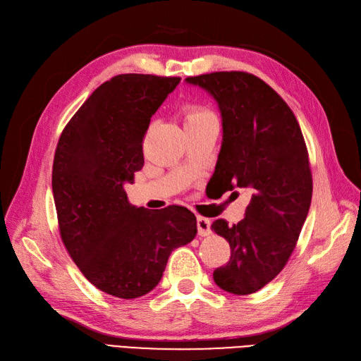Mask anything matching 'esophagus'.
Here are the masks:
<instances>
[{"label": "esophagus", "instance_id": "obj_1", "mask_svg": "<svg viewBox=\"0 0 361 361\" xmlns=\"http://www.w3.org/2000/svg\"><path fill=\"white\" fill-rule=\"evenodd\" d=\"M197 231L200 236H207L211 233V221L204 216L197 215Z\"/></svg>", "mask_w": 361, "mask_h": 361}]
</instances>
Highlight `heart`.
Here are the masks:
<instances>
[{
  "label": "heart",
  "instance_id": "obj_1",
  "mask_svg": "<svg viewBox=\"0 0 361 361\" xmlns=\"http://www.w3.org/2000/svg\"><path fill=\"white\" fill-rule=\"evenodd\" d=\"M183 116H185V125L202 122V120H204V118L214 117V114L209 110H206V108L197 106V105H190L185 108Z\"/></svg>",
  "mask_w": 361,
  "mask_h": 361
}]
</instances>
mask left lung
Instances as JSON below:
<instances>
[{
  "instance_id": "obj_1",
  "label": "left lung",
  "mask_w": 361,
  "mask_h": 361,
  "mask_svg": "<svg viewBox=\"0 0 361 361\" xmlns=\"http://www.w3.org/2000/svg\"><path fill=\"white\" fill-rule=\"evenodd\" d=\"M185 82L212 96L221 114L214 176L224 191H253L241 221L211 226L231 245L214 281L235 295L257 292L285 268L309 214L313 185L302 133L288 104L255 75L214 72Z\"/></svg>"
}]
</instances>
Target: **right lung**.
<instances>
[{
    "mask_svg": "<svg viewBox=\"0 0 361 361\" xmlns=\"http://www.w3.org/2000/svg\"><path fill=\"white\" fill-rule=\"evenodd\" d=\"M180 78L123 73L92 93L64 128L52 166L60 235L97 289L143 297L159 283L171 251L197 235L183 206L161 212L130 204L125 183L143 169V137Z\"/></svg>",
    "mask_w": 361,
    "mask_h": 361,
    "instance_id": "1",
    "label": "right lung"
}]
</instances>
